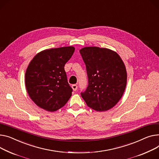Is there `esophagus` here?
<instances>
[{
  "label": "esophagus",
  "instance_id": "esophagus-1",
  "mask_svg": "<svg viewBox=\"0 0 159 159\" xmlns=\"http://www.w3.org/2000/svg\"><path fill=\"white\" fill-rule=\"evenodd\" d=\"M71 88L74 91H77V86L76 85V84H73V85L71 86Z\"/></svg>",
  "mask_w": 159,
  "mask_h": 159
}]
</instances>
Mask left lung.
<instances>
[{"instance_id": "1", "label": "left lung", "mask_w": 159, "mask_h": 159, "mask_svg": "<svg viewBox=\"0 0 159 159\" xmlns=\"http://www.w3.org/2000/svg\"><path fill=\"white\" fill-rule=\"evenodd\" d=\"M79 51L88 77V86L81 97L94 111L111 109L120 101L126 86L123 61L116 52L106 48L86 47Z\"/></svg>"}]
</instances>
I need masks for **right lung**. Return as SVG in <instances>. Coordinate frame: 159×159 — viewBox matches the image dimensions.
Returning a JSON list of instances; mask_svg holds the SVG:
<instances>
[{
    "instance_id": "obj_1",
    "label": "right lung",
    "mask_w": 159,
    "mask_h": 159,
    "mask_svg": "<svg viewBox=\"0 0 159 159\" xmlns=\"http://www.w3.org/2000/svg\"><path fill=\"white\" fill-rule=\"evenodd\" d=\"M75 48L65 47L41 51L26 70L25 83L29 96L38 107L49 112L62 107L71 96L65 65Z\"/></svg>"
}]
</instances>
